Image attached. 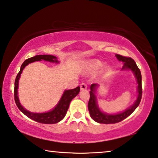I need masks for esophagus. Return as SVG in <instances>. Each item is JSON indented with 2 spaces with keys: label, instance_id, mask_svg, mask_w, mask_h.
Masks as SVG:
<instances>
[{
  "label": "esophagus",
  "instance_id": "obj_1",
  "mask_svg": "<svg viewBox=\"0 0 158 158\" xmlns=\"http://www.w3.org/2000/svg\"><path fill=\"white\" fill-rule=\"evenodd\" d=\"M87 87V85L85 83H84V82H82V83L81 84V89H82H82H86Z\"/></svg>",
  "mask_w": 158,
  "mask_h": 158
}]
</instances>
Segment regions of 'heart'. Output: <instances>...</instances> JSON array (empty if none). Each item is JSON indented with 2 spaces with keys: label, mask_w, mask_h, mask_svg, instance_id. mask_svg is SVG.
I'll list each match as a JSON object with an SVG mask.
<instances>
[{
  "label": "heart",
  "mask_w": 158,
  "mask_h": 158,
  "mask_svg": "<svg viewBox=\"0 0 158 158\" xmlns=\"http://www.w3.org/2000/svg\"><path fill=\"white\" fill-rule=\"evenodd\" d=\"M104 63H102L99 60H92L88 64V69L92 72H96L100 70L103 67ZM106 71H110V68H106Z\"/></svg>",
  "instance_id": "1"
}]
</instances>
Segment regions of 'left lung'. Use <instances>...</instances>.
<instances>
[{
  "instance_id": "8db88e82",
  "label": "left lung",
  "mask_w": 158,
  "mask_h": 158,
  "mask_svg": "<svg viewBox=\"0 0 158 158\" xmlns=\"http://www.w3.org/2000/svg\"><path fill=\"white\" fill-rule=\"evenodd\" d=\"M116 56L118 60L123 62V66L122 70H131L134 73L138 82V98L135 102L133 104L132 106L128 108V110L123 111L122 113L117 114H106L102 113L99 110L98 104H97L95 90L96 87L98 86V84H92L90 86V91H89V99L88 102V110L91 118L96 122L100 123H105V124H110V123H116L125 119L128 116L131 114L134 110L138 107L141 100L142 98V84H141V73H140V69H138L134 60L131 57L123 56L119 54H116Z\"/></svg>"
}]
</instances>
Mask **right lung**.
<instances>
[{
    "mask_svg": "<svg viewBox=\"0 0 158 158\" xmlns=\"http://www.w3.org/2000/svg\"><path fill=\"white\" fill-rule=\"evenodd\" d=\"M44 60L50 62H56L58 63L56 57L52 55H37L35 56L25 60L22 64L20 71L17 75L15 81V88H14V98L15 101V104L18 106L19 110H20L24 114L26 115L31 119H32L35 121H37L39 123H47V124H52V123H56L61 121L64 118L68 110H69V104L71 100L76 97L80 92V87H77L76 88L69 89V90H65L64 93L63 94V96L60 100L59 101V104L54 109V110L48 111L46 113H32L30 111H27L25 110L19 102L18 96V82L20 79V75L22 73L23 70L25 69V67L27 65H28L30 63L34 61H37V60Z\"/></svg>",
    "mask_w": 158,
    "mask_h": 158,
    "instance_id": "1",
    "label": "right lung"
}]
</instances>
